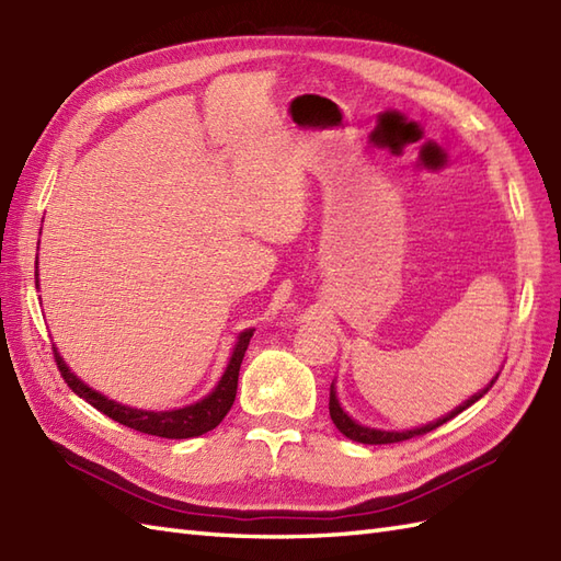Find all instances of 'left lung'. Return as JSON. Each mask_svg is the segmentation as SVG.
Here are the masks:
<instances>
[{"label":"left lung","instance_id":"obj_1","mask_svg":"<svg viewBox=\"0 0 561 561\" xmlns=\"http://www.w3.org/2000/svg\"><path fill=\"white\" fill-rule=\"evenodd\" d=\"M497 376L500 374H495L493 376V380H490V383L483 388V390H478L476 394H471V398L467 400V402H461L459 407H455L453 412L449 414H445V416H440L438 421H431V423H426V426H419V428H409V431H380V428H371V426H362L359 421H354L345 409H343V404H340V400H337V392H335V380L331 383V402H328V409H331V419H333V423H335V428L345 435V438H350V440H354V443H364V445H388V443H402V440H409V438H416V435H423V433H431V431H435L438 426H443L445 421H449V419H455L457 414H461L463 409H469L473 402H478L483 398V394L493 388V383L497 380Z\"/></svg>","mask_w":561,"mask_h":561}]
</instances>
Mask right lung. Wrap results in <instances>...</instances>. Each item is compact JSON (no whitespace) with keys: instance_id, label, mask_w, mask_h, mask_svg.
I'll list each match as a JSON object with an SVG mask.
<instances>
[{"instance_id":"obj_1","label":"right lung","mask_w":561,"mask_h":561,"mask_svg":"<svg viewBox=\"0 0 561 561\" xmlns=\"http://www.w3.org/2000/svg\"><path fill=\"white\" fill-rule=\"evenodd\" d=\"M35 288H39L37 271H35ZM252 335H254V328H244V331L238 335L233 352H230V359L226 364V371L221 378H218V383L214 386V390L207 394V398H202L199 402H193V404L181 407V409H167V412H147V409H135V407L108 400L106 394L92 390L88 383H83V380H80L71 371V368H68V364L64 362L57 347H54V357H57V366H59V371L68 383V388H71L78 398L90 402L94 409H100V412L106 414L108 419H114V421L123 423V426L147 433V435H159V438H171V440H185V438H197V435L209 433L230 412V407H233V402H236V392H238L240 364H242L244 352H248Z\"/></svg>"}]
</instances>
